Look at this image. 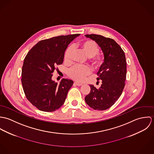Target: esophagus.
Returning a JSON list of instances; mask_svg holds the SVG:
<instances>
[{"label": "esophagus", "mask_w": 154, "mask_h": 154, "mask_svg": "<svg viewBox=\"0 0 154 154\" xmlns=\"http://www.w3.org/2000/svg\"><path fill=\"white\" fill-rule=\"evenodd\" d=\"M74 84H75V85L78 86V87H79V86H82V84H79V83H78V82H74Z\"/></svg>", "instance_id": "1"}]
</instances>
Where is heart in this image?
Wrapping results in <instances>:
<instances>
[{"label": "heart", "instance_id": "b5f03b06", "mask_svg": "<svg viewBox=\"0 0 154 154\" xmlns=\"http://www.w3.org/2000/svg\"><path fill=\"white\" fill-rule=\"evenodd\" d=\"M80 49L89 57H91V63L95 66H101L103 63V58L97 55L99 51V47L97 44L93 40H86L81 42L78 44ZM73 47L72 45H69L64 54V61L66 63H69L72 61ZM91 72V69L87 66L74 65L67 70V75L72 79L81 82L84 80L86 76Z\"/></svg>", "mask_w": 154, "mask_h": 154}]
</instances>
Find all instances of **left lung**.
I'll return each mask as SVG.
<instances>
[{
    "instance_id": "obj_1",
    "label": "left lung",
    "mask_w": 154,
    "mask_h": 154,
    "mask_svg": "<svg viewBox=\"0 0 154 154\" xmlns=\"http://www.w3.org/2000/svg\"><path fill=\"white\" fill-rule=\"evenodd\" d=\"M101 47L104 56L103 63L97 75L102 81L99 89L91 85V91L85 100L92 109L105 110L109 109L122 95L126 78V61L125 52L113 39L101 35L87 34Z\"/></svg>"
}]
</instances>
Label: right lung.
Listing matches in <instances>:
<instances>
[{"instance_id": "add662e5", "label": "right lung", "mask_w": 154, "mask_h": 154, "mask_svg": "<svg viewBox=\"0 0 154 154\" xmlns=\"http://www.w3.org/2000/svg\"><path fill=\"white\" fill-rule=\"evenodd\" d=\"M79 34L60 35L40 41L27 53L22 69V88L28 100L38 110L51 112L65 103L73 82L51 79L56 67L63 63L69 44Z\"/></svg>"}]
</instances>
